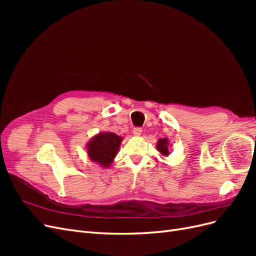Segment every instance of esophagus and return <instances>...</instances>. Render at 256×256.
<instances>
[{
    "mask_svg": "<svg viewBox=\"0 0 256 256\" xmlns=\"http://www.w3.org/2000/svg\"><path fill=\"white\" fill-rule=\"evenodd\" d=\"M132 134H134L136 136H141V134H142V129H141V128H134V129L132 130Z\"/></svg>",
    "mask_w": 256,
    "mask_h": 256,
    "instance_id": "34e87169",
    "label": "esophagus"
}]
</instances>
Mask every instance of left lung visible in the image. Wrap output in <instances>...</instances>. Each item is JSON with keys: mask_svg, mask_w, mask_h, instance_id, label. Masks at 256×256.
Segmentation results:
<instances>
[{"mask_svg": "<svg viewBox=\"0 0 256 256\" xmlns=\"http://www.w3.org/2000/svg\"><path fill=\"white\" fill-rule=\"evenodd\" d=\"M156 148L162 156L168 157L170 154V141L164 138H159V141L157 142V145H156Z\"/></svg>", "mask_w": 256, "mask_h": 256, "instance_id": "obj_1", "label": "left lung"}]
</instances>
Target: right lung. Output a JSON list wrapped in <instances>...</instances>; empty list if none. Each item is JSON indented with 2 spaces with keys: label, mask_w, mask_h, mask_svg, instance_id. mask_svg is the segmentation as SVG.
<instances>
[{
  "label": "right lung",
  "mask_w": 256,
  "mask_h": 256,
  "mask_svg": "<svg viewBox=\"0 0 256 256\" xmlns=\"http://www.w3.org/2000/svg\"><path fill=\"white\" fill-rule=\"evenodd\" d=\"M122 138L113 132H99L86 144L88 156L100 166L109 168L118 154Z\"/></svg>",
  "instance_id": "1"
}]
</instances>
